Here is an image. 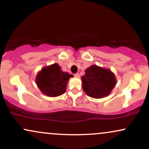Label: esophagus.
I'll use <instances>...</instances> for the list:
<instances>
[{
    "label": "esophagus",
    "instance_id": "obj_1",
    "mask_svg": "<svg viewBox=\"0 0 149 149\" xmlns=\"http://www.w3.org/2000/svg\"><path fill=\"white\" fill-rule=\"evenodd\" d=\"M74 77H76V78H79L80 74L79 73H76V74H74Z\"/></svg>",
    "mask_w": 149,
    "mask_h": 149
}]
</instances>
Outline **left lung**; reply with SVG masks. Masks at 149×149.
<instances>
[{"label": "left lung", "instance_id": "obj_1", "mask_svg": "<svg viewBox=\"0 0 149 149\" xmlns=\"http://www.w3.org/2000/svg\"><path fill=\"white\" fill-rule=\"evenodd\" d=\"M85 72L81 77L83 89L89 97L96 99L107 97L116 84L115 75L108 69L92 65Z\"/></svg>", "mask_w": 149, "mask_h": 149}]
</instances>
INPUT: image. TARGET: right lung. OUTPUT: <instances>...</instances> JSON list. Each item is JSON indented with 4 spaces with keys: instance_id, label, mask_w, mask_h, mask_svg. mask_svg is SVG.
Masks as SVG:
<instances>
[{
    "instance_id": "right-lung-1",
    "label": "right lung",
    "mask_w": 149,
    "mask_h": 149,
    "mask_svg": "<svg viewBox=\"0 0 149 149\" xmlns=\"http://www.w3.org/2000/svg\"><path fill=\"white\" fill-rule=\"evenodd\" d=\"M73 75L61 71L57 64L49 65L38 73L36 82L44 95L54 97L60 96L66 91L69 78Z\"/></svg>"
}]
</instances>
